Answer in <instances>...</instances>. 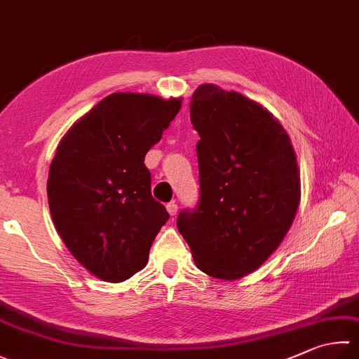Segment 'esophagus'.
<instances>
[{"mask_svg": "<svg viewBox=\"0 0 359 359\" xmlns=\"http://www.w3.org/2000/svg\"><path fill=\"white\" fill-rule=\"evenodd\" d=\"M165 208H167V212L170 214L172 217H173V215H177V212H178V205H177V203H175V201L167 203Z\"/></svg>", "mask_w": 359, "mask_h": 359, "instance_id": "obj_1", "label": "esophagus"}]
</instances>
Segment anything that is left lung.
<instances>
[{
  "instance_id": "left-lung-1",
  "label": "left lung",
  "mask_w": 359,
  "mask_h": 359,
  "mask_svg": "<svg viewBox=\"0 0 359 359\" xmlns=\"http://www.w3.org/2000/svg\"><path fill=\"white\" fill-rule=\"evenodd\" d=\"M198 133L200 200L178 231L201 272L239 280L280 247L300 205V170L285 128L259 103L201 84L191 100Z\"/></svg>"
}]
</instances>
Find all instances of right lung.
Here are the masks:
<instances>
[{
    "label": "right lung",
    "instance_id": "1",
    "mask_svg": "<svg viewBox=\"0 0 359 359\" xmlns=\"http://www.w3.org/2000/svg\"><path fill=\"white\" fill-rule=\"evenodd\" d=\"M181 109V98L112 93L60 139L50 165L48 205L60 239L81 266L109 283L131 278L170 219L151 197L148 150Z\"/></svg>",
    "mask_w": 359,
    "mask_h": 359
}]
</instances>
